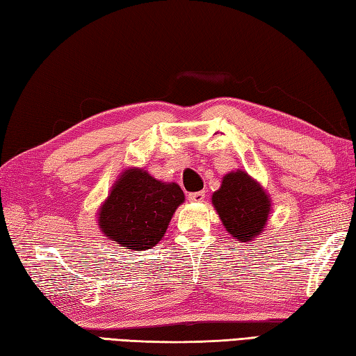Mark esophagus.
<instances>
[{
    "mask_svg": "<svg viewBox=\"0 0 356 356\" xmlns=\"http://www.w3.org/2000/svg\"><path fill=\"white\" fill-rule=\"evenodd\" d=\"M204 197H206V193L201 191V192H192V193H189V201H192V203H201V201L204 200Z\"/></svg>",
    "mask_w": 356,
    "mask_h": 356,
    "instance_id": "obj_1",
    "label": "esophagus"
}]
</instances>
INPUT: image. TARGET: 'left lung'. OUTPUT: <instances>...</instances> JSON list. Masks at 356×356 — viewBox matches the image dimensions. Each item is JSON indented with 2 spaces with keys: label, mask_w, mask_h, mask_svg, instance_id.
Returning <instances> with one entry per match:
<instances>
[{
  "label": "left lung",
  "mask_w": 356,
  "mask_h": 356,
  "mask_svg": "<svg viewBox=\"0 0 356 356\" xmlns=\"http://www.w3.org/2000/svg\"><path fill=\"white\" fill-rule=\"evenodd\" d=\"M220 220L226 231L238 241L256 240L264 231L271 212V200L256 179L246 172H229L212 195Z\"/></svg>",
  "instance_id": "8db88e82"
}]
</instances>
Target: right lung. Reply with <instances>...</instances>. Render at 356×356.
Instances as JSON below:
<instances>
[{
    "mask_svg": "<svg viewBox=\"0 0 356 356\" xmlns=\"http://www.w3.org/2000/svg\"><path fill=\"white\" fill-rule=\"evenodd\" d=\"M184 201L177 183H163L131 167L122 172L99 209L105 237L125 250H150L164 237L172 216Z\"/></svg>",
    "mask_w": 356,
    "mask_h": 356,
    "instance_id": "1",
    "label": "right lung"
}]
</instances>
